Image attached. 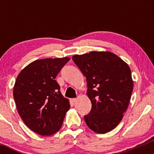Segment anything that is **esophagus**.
<instances>
[{
  "mask_svg": "<svg viewBox=\"0 0 154 154\" xmlns=\"http://www.w3.org/2000/svg\"><path fill=\"white\" fill-rule=\"evenodd\" d=\"M76 99L75 98H73V99H71V102L72 103H75V102H76Z\"/></svg>",
  "mask_w": 154,
  "mask_h": 154,
  "instance_id": "34e87169",
  "label": "esophagus"
}]
</instances>
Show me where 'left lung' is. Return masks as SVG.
I'll return each instance as SVG.
<instances>
[{
	"mask_svg": "<svg viewBox=\"0 0 154 154\" xmlns=\"http://www.w3.org/2000/svg\"><path fill=\"white\" fill-rule=\"evenodd\" d=\"M72 60L87 80V94L92 109L84 119L99 134L116 127L127 110L133 89L131 70L116 54L90 52L75 54Z\"/></svg>",
	"mask_w": 154,
	"mask_h": 154,
	"instance_id": "obj_1",
	"label": "left lung"
}]
</instances>
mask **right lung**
I'll return each instance as SVG.
<instances>
[{"mask_svg":"<svg viewBox=\"0 0 154 154\" xmlns=\"http://www.w3.org/2000/svg\"><path fill=\"white\" fill-rule=\"evenodd\" d=\"M69 60V57L35 60L16 79L13 96L19 114L27 127L40 135L59 131L70 108L55 80Z\"/></svg>","mask_w":154,"mask_h":154,"instance_id":"add662e5","label":"right lung"}]
</instances>
